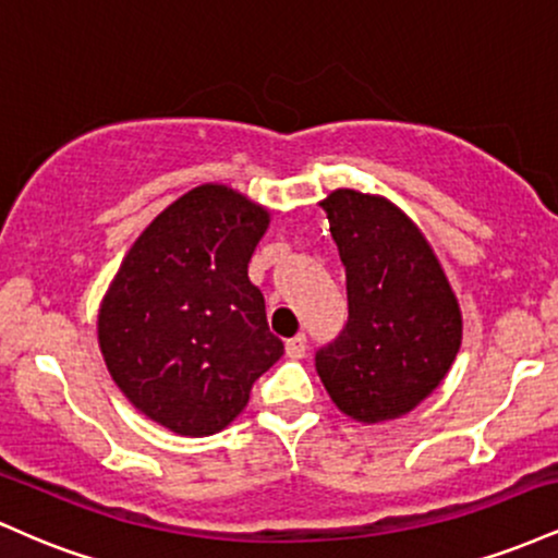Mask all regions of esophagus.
<instances>
[{
	"label": "esophagus",
	"instance_id": "34e87169",
	"mask_svg": "<svg viewBox=\"0 0 558 558\" xmlns=\"http://www.w3.org/2000/svg\"><path fill=\"white\" fill-rule=\"evenodd\" d=\"M286 354L291 360H301L306 354V336H293L286 341Z\"/></svg>",
	"mask_w": 558,
	"mask_h": 558
}]
</instances>
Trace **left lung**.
<instances>
[{
	"mask_svg": "<svg viewBox=\"0 0 558 558\" xmlns=\"http://www.w3.org/2000/svg\"><path fill=\"white\" fill-rule=\"evenodd\" d=\"M319 207L345 267L349 323L317 351V375L351 420H396L457 360L459 301L430 243L388 198L338 189Z\"/></svg>",
	"mask_w": 558,
	"mask_h": 558,
	"instance_id": "8db88e82",
	"label": "left lung"
}]
</instances>
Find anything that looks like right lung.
Segmentation results:
<instances>
[{
	"label": "right lung",
	"instance_id": "add662e5",
	"mask_svg": "<svg viewBox=\"0 0 558 558\" xmlns=\"http://www.w3.org/2000/svg\"><path fill=\"white\" fill-rule=\"evenodd\" d=\"M270 213L220 183L162 209L138 235L99 310V349L128 401L189 438L220 433L283 356L248 259Z\"/></svg>",
	"mask_w": 558,
	"mask_h": 558
}]
</instances>
